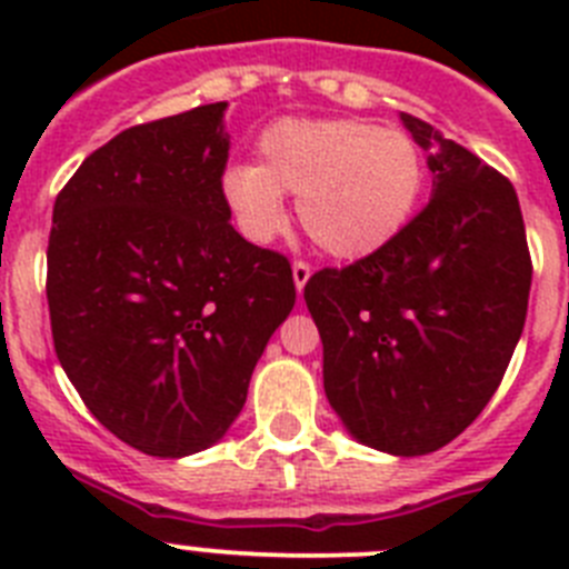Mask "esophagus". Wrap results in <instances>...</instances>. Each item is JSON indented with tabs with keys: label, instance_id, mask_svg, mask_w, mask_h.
Instances as JSON below:
<instances>
[{
	"label": "esophagus",
	"instance_id": "1",
	"mask_svg": "<svg viewBox=\"0 0 569 569\" xmlns=\"http://www.w3.org/2000/svg\"><path fill=\"white\" fill-rule=\"evenodd\" d=\"M313 276V268H310L308 261H293V281H296V290H305L308 279Z\"/></svg>",
	"mask_w": 569,
	"mask_h": 569
}]
</instances>
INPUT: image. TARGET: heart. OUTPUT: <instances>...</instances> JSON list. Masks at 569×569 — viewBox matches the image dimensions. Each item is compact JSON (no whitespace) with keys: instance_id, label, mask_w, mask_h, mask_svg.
Here are the masks:
<instances>
[{"instance_id":"obj_1","label":"heart","mask_w":569,"mask_h":569,"mask_svg":"<svg viewBox=\"0 0 569 569\" xmlns=\"http://www.w3.org/2000/svg\"><path fill=\"white\" fill-rule=\"evenodd\" d=\"M259 164H233L222 199L250 241L284 224V193L299 196V222L333 259L373 256L396 239L425 193L419 144L396 128L356 119H281L259 136Z\"/></svg>"}]
</instances>
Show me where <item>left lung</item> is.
<instances>
[{
  "label": "left lung",
  "mask_w": 569,
  "mask_h": 569,
  "mask_svg": "<svg viewBox=\"0 0 569 569\" xmlns=\"http://www.w3.org/2000/svg\"><path fill=\"white\" fill-rule=\"evenodd\" d=\"M427 150V208L373 256L305 284L325 347V393L361 445L433 453L476 421L525 330L530 250L499 170L401 113Z\"/></svg>",
  "instance_id": "1"
}]
</instances>
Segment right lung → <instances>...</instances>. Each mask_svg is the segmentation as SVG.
Instances as JSON below:
<instances>
[{
	"mask_svg": "<svg viewBox=\"0 0 569 569\" xmlns=\"http://www.w3.org/2000/svg\"><path fill=\"white\" fill-rule=\"evenodd\" d=\"M228 102L113 136L53 204L59 365L124 445L182 459L222 439L296 305L290 261L230 224Z\"/></svg>",
	"mask_w": 569,
	"mask_h": 569,
	"instance_id": "right-lung-1",
	"label": "right lung"
}]
</instances>
